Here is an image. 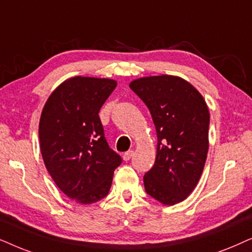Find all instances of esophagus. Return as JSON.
<instances>
[{
  "label": "esophagus",
  "mask_w": 252,
  "mask_h": 252,
  "mask_svg": "<svg viewBox=\"0 0 252 252\" xmlns=\"http://www.w3.org/2000/svg\"><path fill=\"white\" fill-rule=\"evenodd\" d=\"M132 156H133V151H128V152H126L123 154V160L129 161L132 158Z\"/></svg>",
  "instance_id": "1"
}]
</instances>
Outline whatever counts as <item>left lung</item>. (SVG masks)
Listing matches in <instances>:
<instances>
[{"instance_id":"obj_1","label":"left lung","mask_w":252,"mask_h":252,"mask_svg":"<svg viewBox=\"0 0 252 252\" xmlns=\"http://www.w3.org/2000/svg\"><path fill=\"white\" fill-rule=\"evenodd\" d=\"M129 86L147 106L157 130L156 162L144 175L145 191L163 205H175L192 192L205 166L209 108L203 95L176 76L144 77Z\"/></svg>"}]
</instances>
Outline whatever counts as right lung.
Returning a JSON list of instances; mask_svg holds the SVG:
<instances>
[{
    "label": "right lung",
    "mask_w": 252,
    "mask_h": 252,
    "mask_svg": "<svg viewBox=\"0 0 252 252\" xmlns=\"http://www.w3.org/2000/svg\"><path fill=\"white\" fill-rule=\"evenodd\" d=\"M117 83L77 76L49 95L39 123L40 150L54 182L79 204L108 194L122 159L105 138L99 112Z\"/></svg>",
    "instance_id": "1"
}]
</instances>
